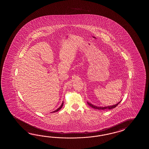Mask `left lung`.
Here are the masks:
<instances>
[{
	"label": "left lung",
	"mask_w": 149,
	"mask_h": 149,
	"mask_svg": "<svg viewBox=\"0 0 149 149\" xmlns=\"http://www.w3.org/2000/svg\"><path fill=\"white\" fill-rule=\"evenodd\" d=\"M120 101L119 102H118L117 104H116L113 105H111V106H108V107H96V106H95V105H94L92 104L91 103H89V102H87V104L90 106V107H91L92 108H94V109H97V110H105V109H113V108H116L117 106L119 104V103H120Z\"/></svg>",
	"instance_id": "obj_1"
}]
</instances>
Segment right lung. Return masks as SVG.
<instances>
[{
    "label": "right lung",
    "mask_w": 149,
    "mask_h": 149,
    "mask_svg": "<svg viewBox=\"0 0 149 149\" xmlns=\"http://www.w3.org/2000/svg\"><path fill=\"white\" fill-rule=\"evenodd\" d=\"M63 103H62V104H61L60 107H59V108H58L57 109H56V110H55V111H53V112H57V111H58V110H60L61 108H62V107H63Z\"/></svg>",
    "instance_id": "right-lung-1"
}]
</instances>
